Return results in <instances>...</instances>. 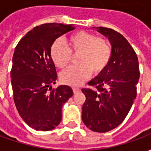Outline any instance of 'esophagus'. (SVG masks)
<instances>
[{"label":"esophagus","instance_id":"1","mask_svg":"<svg viewBox=\"0 0 151 151\" xmlns=\"http://www.w3.org/2000/svg\"><path fill=\"white\" fill-rule=\"evenodd\" d=\"M73 93L75 94V93H78V92H79L80 89H79L78 87H73Z\"/></svg>","mask_w":151,"mask_h":151}]
</instances>
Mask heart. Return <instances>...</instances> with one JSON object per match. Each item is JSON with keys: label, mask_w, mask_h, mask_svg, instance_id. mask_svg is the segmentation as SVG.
Returning a JSON list of instances; mask_svg holds the SVG:
<instances>
[{"label": "heart", "mask_w": 151, "mask_h": 151, "mask_svg": "<svg viewBox=\"0 0 151 151\" xmlns=\"http://www.w3.org/2000/svg\"><path fill=\"white\" fill-rule=\"evenodd\" d=\"M51 57L60 69L69 65L73 55H78V65L70 67L60 74L63 83L78 86L88 78L92 73L99 75L107 68L112 55V48L108 40L98 38L86 31H78L65 40H56L51 47Z\"/></svg>", "instance_id": "b5f03b06"}]
</instances>
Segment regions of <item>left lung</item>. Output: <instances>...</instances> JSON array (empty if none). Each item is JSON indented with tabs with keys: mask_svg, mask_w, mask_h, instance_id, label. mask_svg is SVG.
<instances>
[{
	"mask_svg": "<svg viewBox=\"0 0 151 151\" xmlns=\"http://www.w3.org/2000/svg\"><path fill=\"white\" fill-rule=\"evenodd\" d=\"M97 29L111 42L112 55L104 71L88 82L95 90L82 89L86 96L82 119L92 131L106 133L120 125L130 111L137 96L139 64L135 51L122 35L110 28Z\"/></svg>",
	"mask_w": 151,
	"mask_h": 151,
	"instance_id": "obj_1",
	"label": "left lung"
}]
</instances>
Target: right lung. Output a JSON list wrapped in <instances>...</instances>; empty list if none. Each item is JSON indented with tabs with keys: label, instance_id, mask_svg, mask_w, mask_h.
Masks as SVG:
<instances>
[{
	"label": "right lung",
	"instance_id": "add662e5",
	"mask_svg": "<svg viewBox=\"0 0 151 151\" xmlns=\"http://www.w3.org/2000/svg\"><path fill=\"white\" fill-rule=\"evenodd\" d=\"M74 28L62 23L37 26L15 47L10 72L14 101L22 120L35 130L55 129L63 104L73 94L68 86L52 89L57 73L50 50L57 38Z\"/></svg>",
	"mask_w": 151,
	"mask_h": 151
}]
</instances>
